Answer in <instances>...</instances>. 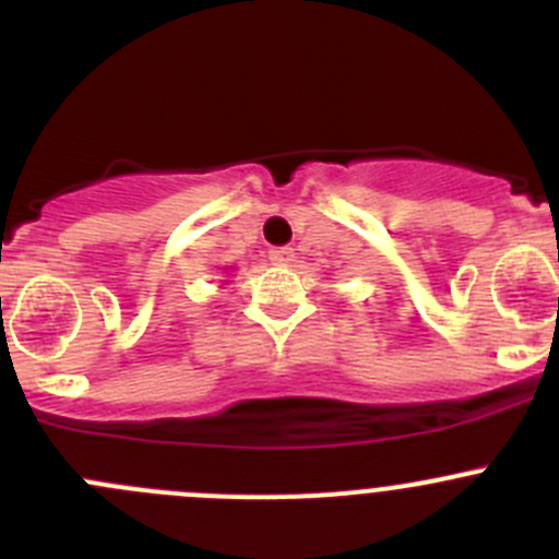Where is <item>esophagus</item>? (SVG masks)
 <instances>
[{"instance_id": "34e87169", "label": "esophagus", "mask_w": 559, "mask_h": 559, "mask_svg": "<svg viewBox=\"0 0 559 559\" xmlns=\"http://www.w3.org/2000/svg\"><path fill=\"white\" fill-rule=\"evenodd\" d=\"M270 259H273L275 264H289L292 259H295V248H289V246L270 248Z\"/></svg>"}]
</instances>
